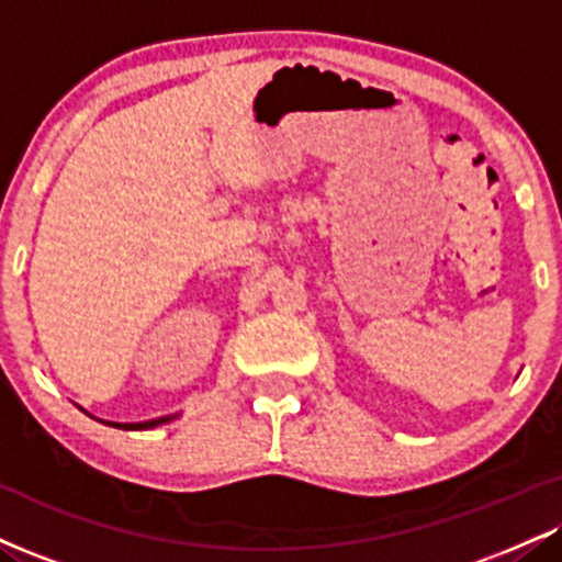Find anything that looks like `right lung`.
<instances>
[{
	"instance_id": "add662e5",
	"label": "right lung",
	"mask_w": 562,
	"mask_h": 562,
	"mask_svg": "<svg viewBox=\"0 0 562 562\" xmlns=\"http://www.w3.org/2000/svg\"><path fill=\"white\" fill-rule=\"evenodd\" d=\"M175 416H159V418H151V422H140V424H112V427L117 429H154V427H161V424L172 422Z\"/></svg>"
}]
</instances>
